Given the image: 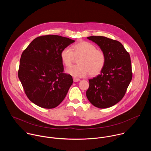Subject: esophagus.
I'll use <instances>...</instances> for the list:
<instances>
[{
    "instance_id": "obj_1",
    "label": "esophagus",
    "mask_w": 151,
    "mask_h": 151,
    "mask_svg": "<svg viewBox=\"0 0 151 151\" xmlns=\"http://www.w3.org/2000/svg\"><path fill=\"white\" fill-rule=\"evenodd\" d=\"M73 81H74V82H78V81H80V79L77 78H73Z\"/></svg>"
}]
</instances>
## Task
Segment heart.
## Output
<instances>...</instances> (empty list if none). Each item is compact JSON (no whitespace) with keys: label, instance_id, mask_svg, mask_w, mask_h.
<instances>
[{"label":"heart","instance_id":"obj_1","mask_svg":"<svg viewBox=\"0 0 151 151\" xmlns=\"http://www.w3.org/2000/svg\"><path fill=\"white\" fill-rule=\"evenodd\" d=\"M63 63L70 66L76 58H78L77 63L69 67L66 72L75 77H84L89 74L95 76L101 73L106 63L104 52L96 49L95 45L86 41H80L73 45L71 48L65 47L60 53Z\"/></svg>","mask_w":151,"mask_h":151}]
</instances>
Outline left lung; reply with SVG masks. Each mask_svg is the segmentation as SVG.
I'll return each mask as SVG.
<instances>
[{
  "instance_id": "obj_1",
  "label": "left lung",
  "mask_w": 151,
  "mask_h": 151,
  "mask_svg": "<svg viewBox=\"0 0 151 151\" xmlns=\"http://www.w3.org/2000/svg\"><path fill=\"white\" fill-rule=\"evenodd\" d=\"M87 38L96 43L104 52L106 63L100 74L89 80L86 97L96 108H110L122 99L131 81L129 53L116 40L102 36Z\"/></svg>"
}]
</instances>
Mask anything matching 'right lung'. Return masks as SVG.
Returning a JSON list of instances; mask_svg holds the SVG:
<instances>
[{"instance_id":"obj_1","label":"right lung","mask_w":151,"mask_h":151,"mask_svg":"<svg viewBox=\"0 0 151 151\" xmlns=\"http://www.w3.org/2000/svg\"><path fill=\"white\" fill-rule=\"evenodd\" d=\"M74 42L59 35H43L22 52L18 76L27 96L34 104L53 109L65 99L73 80L63 72L60 53Z\"/></svg>"}]
</instances>
